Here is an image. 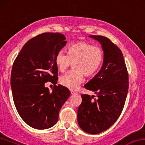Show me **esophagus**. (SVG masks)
Segmentation results:
<instances>
[{"instance_id":"esophagus-1","label":"esophagus","mask_w":145,"mask_h":145,"mask_svg":"<svg viewBox=\"0 0 145 145\" xmlns=\"http://www.w3.org/2000/svg\"><path fill=\"white\" fill-rule=\"evenodd\" d=\"M71 95H74V94H76L77 92L76 91H74V90H71Z\"/></svg>"}]
</instances>
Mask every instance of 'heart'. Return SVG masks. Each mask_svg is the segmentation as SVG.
I'll return each instance as SVG.
<instances>
[{
	"mask_svg": "<svg viewBox=\"0 0 145 145\" xmlns=\"http://www.w3.org/2000/svg\"><path fill=\"white\" fill-rule=\"evenodd\" d=\"M103 60L104 51L99 46L86 41L71 44L67 54L60 51L56 57V65L60 72H65L72 64L74 69L61 76L60 84L67 88H76L83 82L84 75L91 77L98 72Z\"/></svg>",
	"mask_w": 145,
	"mask_h": 145,
	"instance_id": "obj_1",
	"label": "heart"
}]
</instances>
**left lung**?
<instances>
[{
  "mask_svg": "<svg viewBox=\"0 0 145 145\" xmlns=\"http://www.w3.org/2000/svg\"><path fill=\"white\" fill-rule=\"evenodd\" d=\"M89 37L102 44L104 61L101 71L84 86L96 96L81 95L78 123L84 132L98 134L110 128L121 114L128 94V74L123 55L116 44L102 35Z\"/></svg>",
  "mask_w": 145,
  "mask_h": 145,
  "instance_id": "obj_1",
  "label": "left lung"
}]
</instances>
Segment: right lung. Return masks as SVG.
Returning <instances> with one entry per match:
<instances>
[{"label":"right lung","mask_w":145,"mask_h":145,"mask_svg":"<svg viewBox=\"0 0 145 145\" xmlns=\"http://www.w3.org/2000/svg\"><path fill=\"white\" fill-rule=\"evenodd\" d=\"M66 43L60 33H43L26 42L13 62V102L20 117L32 128L44 130L56 124L60 109L70 96L69 89L56 85V57ZM48 81L55 85L52 93L44 86Z\"/></svg>","instance_id":"right-lung-1"}]
</instances>
